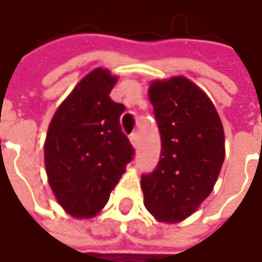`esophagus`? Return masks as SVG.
<instances>
[{"label":"esophagus","mask_w":262,"mask_h":262,"mask_svg":"<svg viewBox=\"0 0 262 262\" xmlns=\"http://www.w3.org/2000/svg\"><path fill=\"white\" fill-rule=\"evenodd\" d=\"M130 142L133 147H138V144H139V135H138L136 132L130 135Z\"/></svg>","instance_id":"34e87169"}]
</instances>
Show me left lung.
<instances>
[{"mask_svg": "<svg viewBox=\"0 0 262 262\" xmlns=\"http://www.w3.org/2000/svg\"><path fill=\"white\" fill-rule=\"evenodd\" d=\"M150 101L161 135V158L141 176L144 205L159 222L189 217L211 194L225 161L220 117L206 97L185 77L153 81Z\"/></svg>", "mask_w": 262, "mask_h": 262, "instance_id": "1", "label": "left lung"}]
</instances>
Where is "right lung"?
Instances as JSON below:
<instances>
[{
    "label": "right lung",
    "mask_w": 262,
    "mask_h": 262,
    "mask_svg": "<svg viewBox=\"0 0 262 262\" xmlns=\"http://www.w3.org/2000/svg\"><path fill=\"white\" fill-rule=\"evenodd\" d=\"M115 83L107 70H94L59 106L48 127V182L73 217H92L104 208L135 155L120 124L126 107L109 97Z\"/></svg>",
    "instance_id": "add662e5"
}]
</instances>
